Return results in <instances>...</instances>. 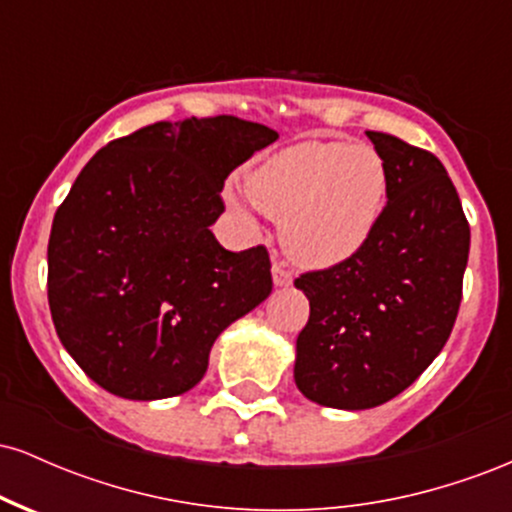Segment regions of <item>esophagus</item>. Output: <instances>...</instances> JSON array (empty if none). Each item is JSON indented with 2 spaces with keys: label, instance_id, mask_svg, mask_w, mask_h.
I'll return each instance as SVG.
<instances>
[{
  "label": "esophagus",
  "instance_id": "1",
  "mask_svg": "<svg viewBox=\"0 0 512 512\" xmlns=\"http://www.w3.org/2000/svg\"><path fill=\"white\" fill-rule=\"evenodd\" d=\"M272 279H274L276 289H286V286L293 284V274H291L289 269H286L281 262H274V267H272Z\"/></svg>",
  "mask_w": 512,
  "mask_h": 512
}]
</instances>
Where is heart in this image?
I'll return each mask as SVG.
<instances>
[{
  "label": "heart",
  "mask_w": 512,
  "mask_h": 512,
  "mask_svg": "<svg viewBox=\"0 0 512 512\" xmlns=\"http://www.w3.org/2000/svg\"><path fill=\"white\" fill-rule=\"evenodd\" d=\"M252 202L281 219V245L303 267L330 269L358 255L387 202V168L368 144L305 139L264 158L245 178ZM233 209L245 214L231 197Z\"/></svg>",
  "instance_id": "heart-1"
}]
</instances>
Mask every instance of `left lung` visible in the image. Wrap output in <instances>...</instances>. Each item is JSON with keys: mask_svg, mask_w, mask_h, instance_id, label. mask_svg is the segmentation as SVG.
I'll list each match as a JSON object with an SVG mask.
<instances>
[{"mask_svg": "<svg viewBox=\"0 0 512 512\" xmlns=\"http://www.w3.org/2000/svg\"><path fill=\"white\" fill-rule=\"evenodd\" d=\"M387 168V204L366 248L296 279L310 301L293 380L310 402L373 409L431 366L462 301L469 223L443 163L368 132Z\"/></svg>", "mask_w": 512, "mask_h": 512, "instance_id": "obj_1", "label": "left lung"}]
</instances>
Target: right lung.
Instances as JSON below:
<instances>
[{"instance_id": "right-lung-1", "label": "right lung", "mask_w": 512, "mask_h": 512, "mask_svg": "<svg viewBox=\"0 0 512 512\" xmlns=\"http://www.w3.org/2000/svg\"><path fill=\"white\" fill-rule=\"evenodd\" d=\"M276 139L238 117H192L86 163L52 221L48 301L93 383L139 402L192 390L216 337L272 293L267 250H226L209 226L228 173Z\"/></svg>"}]
</instances>
